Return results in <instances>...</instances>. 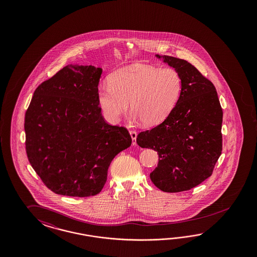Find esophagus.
Returning <instances> with one entry per match:
<instances>
[{
	"mask_svg": "<svg viewBox=\"0 0 257 257\" xmlns=\"http://www.w3.org/2000/svg\"><path fill=\"white\" fill-rule=\"evenodd\" d=\"M131 138H132L133 145H137V137H138V133L136 132L135 130H130L129 131Z\"/></svg>",
	"mask_w": 257,
	"mask_h": 257,
	"instance_id": "esophagus-1",
	"label": "esophagus"
}]
</instances>
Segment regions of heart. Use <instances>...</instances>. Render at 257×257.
Listing matches in <instances>:
<instances>
[{
	"label": "heart",
	"mask_w": 257,
	"mask_h": 257,
	"mask_svg": "<svg viewBox=\"0 0 257 257\" xmlns=\"http://www.w3.org/2000/svg\"><path fill=\"white\" fill-rule=\"evenodd\" d=\"M183 88L179 72L136 63L116 70L98 89L104 117L117 122L129 108L143 124H158L175 108Z\"/></svg>",
	"instance_id": "obj_1"
}]
</instances>
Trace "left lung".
Returning a JSON list of instances; mask_svg holds the SVG:
<instances>
[{"label": "left lung", "instance_id": "8db88e82", "mask_svg": "<svg viewBox=\"0 0 257 257\" xmlns=\"http://www.w3.org/2000/svg\"><path fill=\"white\" fill-rule=\"evenodd\" d=\"M177 70L183 88L175 108L155 128L140 132L137 143L159 159L151 172L164 192L189 190L210 177L222 151L223 112L213 83L184 59L156 55Z\"/></svg>", "mask_w": 257, "mask_h": 257}]
</instances>
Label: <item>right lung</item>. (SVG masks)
I'll list each match as a JSON object with an SVG mask.
<instances>
[{"mask_svg": "<svg viewBox=\"0 0 257 257\" xmlns=\"http://www.w3.org/2000/svg\"><path fill=\"white\" fill-rule=\"evenodd\" d=\"M101 72L94 66H66L37 87L26 110L28 160L56 194L100 193L111 161L132 143L125 127L108 124L101 116Z\"/></svg>", "mask_w": 257, "mask_h": 257, "instance_id": "right-lung-1", "label": "right lung"}]
</instances>
